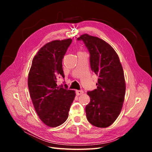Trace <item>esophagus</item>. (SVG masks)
<instances>
[{
    "label": "esophagus",
    "mask_w": 152,
    "mask_h": 152,
    "mask_svg": "<svg viewBox=\"0 0 152 152\" xmlns=\"http://www.w3.org/2000/svg\"><path fill=\"white\" fill-rule=\"evenodd\" d=\"M76 93L77 95H81L82 94H83V91L82 90H77L76 91Z\"/></svg>",
    "instance_id": "1"
}]
</instances>
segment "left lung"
Here are the masks:
<instances>
[{
	"label": "left lung",
	"mask_w": 152,
	"mask_h": 152,
	"mask_svg": "<svg viewBox=\"0 0 152 152\" xmlns=\"http://www.w3.org/2000/svg\"><path fill=\"white\" fill-rule=\"evenodd\" d=\"M83 41L90 53L91 69L98 76L97 89L87 92L91 102L86 107L89 122L98 127L112 124L121 112L126 91L124 71L118 56L103 40L87 34Z\"/></svg>",
	"instance_id": "8db88e82"
}]
</instances>
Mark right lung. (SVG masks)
I'll return each mask as SVG.
<instances>
[{
  "label": "right lung",
  "mask_w": 152,
  "mask_h": 152,
  "mask_svg": "<svg viewBox=\"0 0 152 152\" xmlns=\"http://www.w3.org/2000/svg\"><path fill=\"white\" fill-rule=\"evenodd\" d=\"M71 42L68 39L44 45L34 57L28 75V88L36 113L52 127L65 123L76 95L66 84L65 87L57 84L58 77H65L62 60Z\"/></svg>",
  "instance_id": "add662e5"
}]
</instances>
